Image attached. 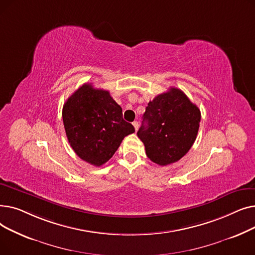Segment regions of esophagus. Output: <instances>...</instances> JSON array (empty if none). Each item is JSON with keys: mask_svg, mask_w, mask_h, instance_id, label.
I'll use <instances>...</instances> for the list:
<instances>
[{"mask_svg": "<svg viewBox=\"0 0 255 255\" xmlns=\"http://www.w3.org/2000/svg\"><path fill=\"white\" fill-rule=\"evenodd\" d=\"M132 124H133V126H134V129H135V131H137V129H138V127H139V124H138L137 121H134V122H133Z\"/></svg>", "mask_w": 255, "mask_h": 255, "instance_id": "1", "label": "esophagus"}]
</instances>
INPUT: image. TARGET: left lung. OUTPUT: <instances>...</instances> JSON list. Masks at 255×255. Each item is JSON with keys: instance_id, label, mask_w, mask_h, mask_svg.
<instances>
[{"instance_id": "1", "label": "left lung", "mask_w": 255, "mask_h": 255, "mask_svg": "<svg viewBox=\"0 0 255 255\" xmlns=\"http://www.w3.org/2000/svg\"><path fill=\"white\" fill-rule=\"evenodd\" d=\"M200 111L186 94L170 88L148 103L137 136L145 154L158 165L177 162L196 139Z\"/></svg>"}]
</instances>
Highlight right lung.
I'll use <instances>...</instances> for the list:
<instances>
[{"label": "right lung", "mask_w": 255, "mask_h": 255, "mask_svg": "<svg viewBox=\"0 0 255 255\" xmlns=\"http://www.w3.org/2000/svg\"><path fill=\"white\" fill-rule=\"evenodd\" d=\"M62 117L73 151L95 166L109 161L124 137L135 131L110 92L92 84L83 85L67 99Z\"/></svg>", "instance_id": "obj_1"}]
</instances>
